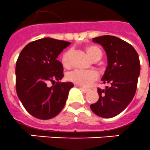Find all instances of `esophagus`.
<instances>
[{
	"label": "esophagus",
	"mask_w": 150,
	"mask_h": 150,
	"mask_svg": "<svg viewBox=\"0 0 150 150\" xmlns=\"http://www.w3.org/2000/svg\"><path fill=\"white\" fill-rule=\"evenodd\" d=\"M78 87H79V89L81 90L82 92H84V93H86V92H88V88H85L81 87V86H78Z\"/></svg>",
	"instance_id": "34e87169"
}]
</instances>
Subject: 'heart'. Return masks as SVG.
Instances as JSON below:
<instances>
[{
	"label": "heart",
	"instance_id": "obj_1",
	"mask_svg": "<svg viewBox=\"0 0 150 150\" xmlns=\"http://www.w3.org/2000/svg\"><path fill=\"white\" fill-rule=\"evenodd\" d=\"M86 51L88 55L92 58V60L100 59L103 55L102 50L96 45H88L86 47ZM71 54V51L69 50L63 54L62 57V63L63 66L67 68L69 66L70 63V57ZM98 78L97 73L94 71H80V70H74L69 72L67 75V79L73 83L77 84L79 86L88 87Z\"/></svg>",
	"mask_w": 150,
	"mask_h": 150
}]
</instances>
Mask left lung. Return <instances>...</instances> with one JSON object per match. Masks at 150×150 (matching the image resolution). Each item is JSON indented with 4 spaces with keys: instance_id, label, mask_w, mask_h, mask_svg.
Here are the masks:
<instances>
[{
    "instance_id": "left-lung-1",
    "label": "left lung",
    "mask_w": 150,
    "mask_h": 150,
    "mask_svg": "<svg viewBox=\"0 0 150 150\" xmlns=\"http://www.w3.org/2000/svg\"><path fill=\"white\" fill-rule=\"evenodd\" d=\"M92 41L103 46L106 53L107 67L102 81L109 86L98 88V100L90 108L100 117H114L126 109L134 97L140 73L139 58L131 45L115 36L96 37Z\"/></svg>"
}]
</instances>
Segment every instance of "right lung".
Returning <instances> with one entry per match:
<instances>
[{
    "instance_id": "1",
    "label": "right lung",
    "mask_w": 150,
    "mask_h": 150,
    "mask_svg": "<svg viewBox=\"0 0 150 150\" xmlns=\"http://www.w3.org/2000/svg\"><path fill=\"white\" fill-rule=\"evenodd\" d=\"M70 42L44 38L28 44L16 63V91L22 105L31 115L50 119L64 108L72 82L61 83L62 64L57 60ZM50 81L57 82L48 87Z\"/></svg>"
}]
</instances>
